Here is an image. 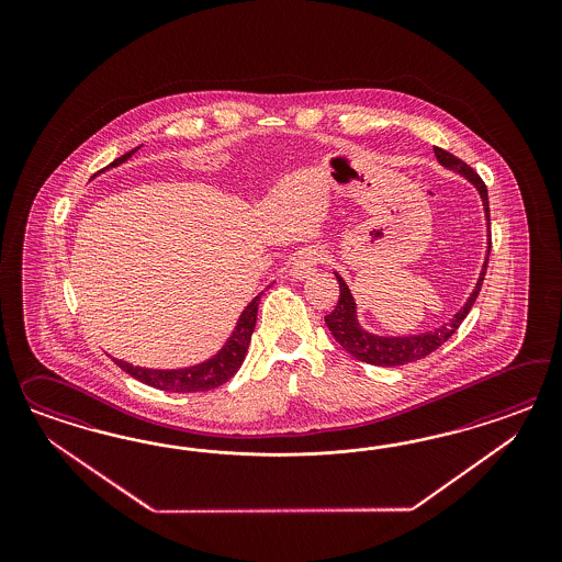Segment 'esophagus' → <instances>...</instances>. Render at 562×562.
<instances>
[{
	"label": "esophagus",
	"mask_w": 562,
	"mask_h": 562,
	"mask_svg": "<svg viewBox=\"0 0 562 562\" xmlns=\"http://www.w3.org/2000/svg\"><path fill=\"white\" fill-rule=\"evenodd\" d=\"M324 261V251L319 247H306L303 251H299L292 263H290V276L303 280L306 276L315 272L319 268V263Z\"/></svg>",
	"instance_id": "1"
}]
</instances>
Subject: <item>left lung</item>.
<instances>
[{"mask_svg":"<svg viewBox=\"0 0 562 562\" xmlns=\"http://www.w3.org/2000/svg\"><path fill=\"white\" fill-rule=\"evenodd\" d=\"M435 156L437 160L441 162L442 167L447 169L456 170L463 175L474 188L477 189L480 198H482V204H484V212H486V224H488V254L484 259V266H482V272L477 278L476 289L470 294V299L465 301V305L461 306L460 311L456 313V317L447 324H442L441 327L432 329V331H425V334H418V336H400V338H383V336H374L364 331L357 319V303L350 294V289L346 286V282L341 280L340 276L336 273L338 282H340V299H338V305L325 315V324L329 327L331 336L336 338V341L340 344L341 348H346L352 357L362 360V362H369L374 367H402V364H408L414 360H420V358L428 357L430 352H435L439 346H442L445 341L449 340L461 322L468 317L470 308L476 303L477 294L482 289V282H484V276H486V268H488V256H491V210H488V191L484 181L480 179L476 170L472 169L470 165H465L461 158L453 156V154L437 148L435 146Z\"/></svg>","mask_w":562,"mask_h":562,"instance_id":"8db88e82","label":"left lung"}]
</instances>
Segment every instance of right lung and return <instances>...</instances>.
<instances>
[{
	"mask_svg": "<svg viewBox=\"0 0 562 562\" xmlns=\"http://www.w3.org/2000/svg\"><path fill=\"white\" fill-rule=\"evenodd\" d=\"M137 148L123 154L120 158H115L109 167H117L121 162H125L132 154L136 153ZM261 296H263V292H259L256 299L247 305V308L240 313L237 327H235L233 336L224 344L221 352L216 357L205 360L202 364H195V367H189V369L158 371V369L134 367V364H130L125 360H117V358H113V360L125 373L132 374L134 379L150 385V387L162 390V392L193 393L214 390L222 383H226L233 374L237 373L238 367L243 364L247 348H249V341H251V334L256 329L257 306H259Z\"/></svg>",
	"mask_w": 562,
	"mask_h": 562,
	"instance_id": "right-lung-1",
	"label": "right lung"
}]
</instances>
